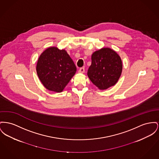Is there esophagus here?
<instances>
[{
	"label": "esophagus",
	"mask_w": 159,
	"mask_h": 159,
	"mask_svg": "<svg viewBox=\"0 0 159 159\" xmlns=\"http://www.w3.org/2000/svg\"><path fill=\"white\" fill-rule=\"evenodd\" d=\"M79 73H84V68H81L79 69V71H78Z\"/></svg>",
	"instance_id": "esophagus-1"
}]
</instances>
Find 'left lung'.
<instances>
[{
    "instance_id": "1",
    "label": "left lung",
    "mask_w": 159,
    "mask_h": 159,
    "mask_svg": "<svg viewBox=\"0 0 159 159\" xmlns=\"http://www.w3.org/2000/svg\"><path fill=\"white\" fill-rule=\"evenodd\" d=\"M91 61L87 75L99 89H107L118 82L121 75L122 64L115 51L109 47L102 48L93 52Z\"/></svg>"
}]
</instances>
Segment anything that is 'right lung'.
I'll list each match as a JSON object with an SVG mask.
<instances>
[{
    "instance_id": "right-lung-1",
    "label": "right lung",
    "mask_w": 159,
    "mask_h": 159,
    "mask_svg": "<svg viewBox=\"0 0 159 159\" xmlns=\"http://www.w3.org/2000/svg\"><path fill=\"white\" fill-rule=\"evenodd\" d=\"M36 70L40 81L46 89L61 93L77 69L66 50L50 47L39 57Z\"/></svg>"
}]
</instances>
